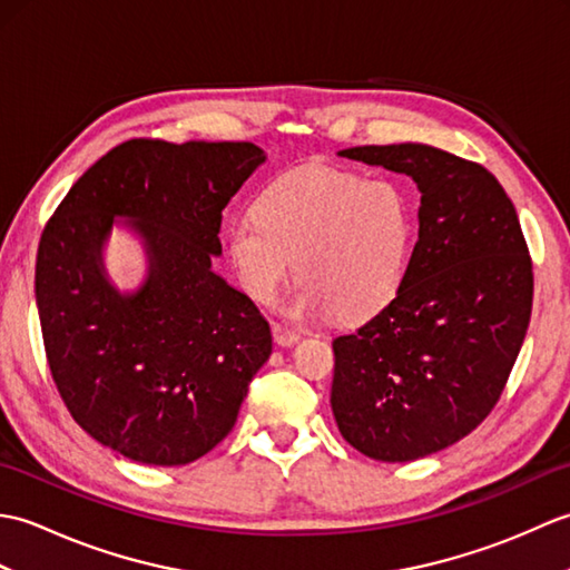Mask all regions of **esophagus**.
<instances>
[{
  "instance_id": "esophagus-1",
  "label": "esophagus",
  "mask_w": 570,
  "mask_h": 570,
  "mask_svg": "<svg viewBox=\"0 0 570 570\" xmlns=\"http://www.w3.org/2000/svg\"><path fill=\"white\" fill-rule=\"evenodd\" d=\"M272 333H274V341H276L278 345H284V347H288V345H294V343L301 341V333H298V331L288 328V325H282V323H274Z\"/></svg>"
}]
</instances>
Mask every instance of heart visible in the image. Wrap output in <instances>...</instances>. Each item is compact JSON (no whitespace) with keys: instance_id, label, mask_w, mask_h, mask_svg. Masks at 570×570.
<instances>
[{"instance_id":"1","label":"heart","mask_w":570,"mask_h":570,"mask_svg":"<svg viewBox=\"0 0 570 570\" xmlns=\"http://www.w3.org/2000/svg\"><path fill=\"white\" fill-rule=\"evenodd\" d=\"M409 239L402 186L323 164L282 174L254 213L227 227L229 259L249 296L274 298L294 259V311L325 308L333 321L365 318L394 294Z\"/></svg>"}]
</instances>
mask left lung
Segmentation results:
<instances>
[{
  "label": "left lung",
  "instance_id": "1",
  "mask_svg": "<svg viewBox=\"0 0 570 570\" xmlns=\"http://www.w3.org/2000/svg\"><path fill=\"white\" fill-rule=\"evenodd\" d=\"M341 156L406 174L421 190L419 239L394 298L333 341L343 439L382 463H409L465 439L500 402L534 272L514 205L485 166L429 144Z\"/></svg>",
  "mask_w": 570,
  "mask_h": 570
}]
</instances>
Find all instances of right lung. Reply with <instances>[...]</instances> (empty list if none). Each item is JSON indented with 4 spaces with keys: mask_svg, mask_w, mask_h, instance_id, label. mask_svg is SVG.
I'll list each match as a JSON object with an SVG mask.
<instances>
[{
    "mask_svg": "<svg viewBox=\"0 0 570 570\" xmlns=\"http://www.w3.org/2000/svg\"><path fill=\"white\" fill-rule=\"evenodd\" d=\"M249 141L129 139L85 171L36 254L46 360L95 441L147 465H186L233 431L272 331L213 272L225 205L264 164ZM115 216L145 237L148 282L119 295L101 245Z\"/></svg>",
    "mask_w": 570,
    "mask_h": 570,
    "instance_id": "add662e5",
    "label": "right lung"
}]
</instances>
